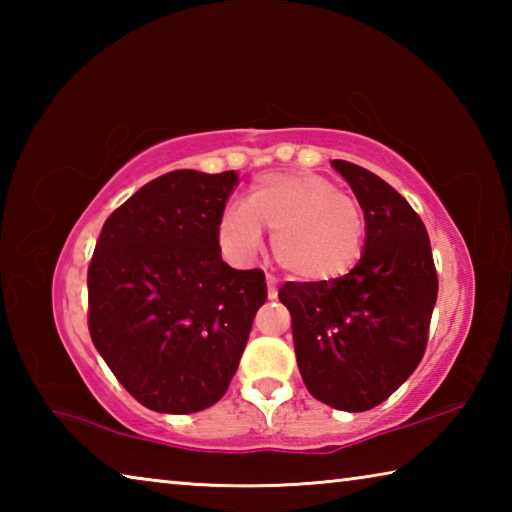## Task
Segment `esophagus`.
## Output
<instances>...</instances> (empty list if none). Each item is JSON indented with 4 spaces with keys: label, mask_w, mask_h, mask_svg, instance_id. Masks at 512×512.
<instances>
[{
    "label": "esophagus",
    "mask_w": 512,
    "mask_h": 512,
    "mask_svg": "<svg viewBox=\"0 0 512 512\" xmlns=\"http://www.w3.org/2000/svg\"><path fill=\"white\" fill-rule=\"evenodd\" d=\"M266 284H268V298H277V280L273 275H266Z\"/></svg>",
    "instance_id": "34e87169"
}]
</instances>
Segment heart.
I'll list each match as a JSON object with an SVG mask.
<instances>
[{
	"instance_id": "b5f03b06",
	"label": "heart",
	"mask_w": 512,
	"mask_h": 512,
	"mask_svg": "<svg viewBox=\"0 0 512 512\" xmlns=\"http://www.w3.org/2000/svg\"><path fill=\"white\" fill-rule=\"evenodd\" d=\"M273 232V255L291 277L332 284L350 275L366 250V216L354 198L320 173L271 171L255 178L246 203L225 207L223 253L248 262Z\"/></svg>"
}]
</instances>
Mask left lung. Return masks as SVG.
<instances>
[{
	"label": "left lung",
	"instance_id": "1",
	"mask_svg": "<svg viewBox=\"0 0 512 512\" xmlns=\"http://www.w3.org/2000/svg\"><path fill=\"white\" fill-rule=\"evenodd\" d=\"M366 216V250L332 284L287 282L277 298L291 314L302 381L339 411L388 400L424 357L438 298L431 244L402 194L359 164L334 160Z\"/></svg>",
	"mask_w": 512,
	"mask_h": 512
}]
</instances>
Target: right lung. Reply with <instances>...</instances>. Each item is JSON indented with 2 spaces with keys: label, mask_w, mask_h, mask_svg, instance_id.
I'll return each mask as SVG.
<instances>
[{
  "label": "right lung",
  "mask_w": 512,
  "mask_h": 512,
  "mask_svg": "<svg viewBox=\"0 0 512 512\" xmlns=\"http://www.w3.org/2000/svg\"><path fill=\"white\" fill-rule=\"evenodd\" d=\"M235 171H169L112 212L88 266V327L112 375L146 409L221 400L266 302L262 268L221 259Z\"/></svg>",
  "instance_id": "add662e5"
}]
</instances>
